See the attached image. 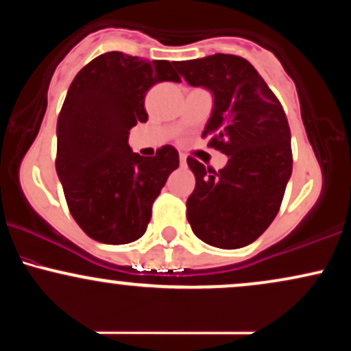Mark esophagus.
<instances>
[{"mask_svg":"<svg viewBox=\"0 0 351 351\" xmlns=\"http://www.w3.org/2000/svg\"><path fill=\"white\" fill-rule=\"evenodd\" d=\"M180 165L181 167H186V155H180Z\"/></svg>","mask_w":351,"mask_h":351,"instance_id":"obj_1","label":"esophagus"}]
</instances>
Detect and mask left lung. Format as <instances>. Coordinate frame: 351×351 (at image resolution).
I'll return each instance as SVG.
<instances>
[{"label":"left lung","mask_w":351,"mask_h":351,"mask_svg":"<svg viewBox=\"0 0 351 351\" xmlns=\"http://www.w3.org/2000/svg\"><path fill=\"white\" fill-rule=\"evenodd\" d=\"M176 69L193 87H204L215 104L203 136L228 155L215 171L186 160L196 186L186 216L201 241L221 249L254 243L279 213L292 175L291 128L279 99L244 58L215 54L180 60Z\"/></svg>","instance_id":"obj_1"}]
</instances>
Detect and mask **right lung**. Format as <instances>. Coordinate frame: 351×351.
<instances>
[{
    "instance_id": "obj_1",
    "label": "right lung",
    "mask_w": 351,
    "mask_h": 351,
    "mask_svg": "<svg viewBox=\"0 0 351 351\" xmlns=\"http://www.w3.org/2000/svg\"><path fill=\"white\" fill-rule=\"evenodd\" d=\"M180 82L168 60L112 51L72 80L58 119L56 171L75 223L104 244L145 234L153 201L180 165L171 145L145 158L128 147V132L147 122L145 95L155 84Z\"/></svg>"
}]
</instances>
